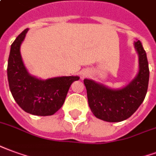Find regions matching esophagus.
Instances as JSON below:
<instances>
[{
    "label": "esophagus",
    "instance_id": "1",
    "mask_svg": "<svg viewBox=\"0 0 156 156\" xmlns=\"http://www.w3.org/2000/svg\"><path fill=\"white\" fill-rule=\"evenodd\" d=\"M82 77H83H83H85V73H83V74L82 75Z\"/></svg>",
    "mask_w": 156,
    "mask_h": 156
}]
</instances>
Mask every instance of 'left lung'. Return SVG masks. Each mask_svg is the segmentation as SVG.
<instances>
[{
	"label": "left lung",
	"mask_w": 156,
	"mask_h": 156,
	"mask_svg": "<svg viewBox=\"0 0 156 156\" xmlns=\"http://www.w3.org/2000/svg\"><path fill=\"white\" fill-rule=\"evenodd\" d=\"M134 45L139 55V72L125 87L112 89L91 79L83 80L90 109L98 119L108 122L127 119L146 98L150 77L148 60L140 41L137 40Z\"/></svg>",
	"instance_id": "obj_1"
}]
</instances>
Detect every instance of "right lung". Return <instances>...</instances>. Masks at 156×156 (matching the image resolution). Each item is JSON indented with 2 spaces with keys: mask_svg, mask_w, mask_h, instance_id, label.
Instances as JSON below:
<instances>
[{
  "mask_svg": "<svg viewBox=\"0 0 156 156\" xmlns=\"http://www.w3.org/2000/svg\"><path fill=\"white\" fill-rule=\"evenodd\" d=\"M28 29L17 36L10 46L8 58L9 87L15 101L23 110L35 116H51L63 106L71 84L78 76L56 77L42 80L31 76L24 65L20 44Z\"/></svg>",
  "mask_w": 156,
  "mask_h": 156,
  "instance_id": "add662e5",
  "label": "right lung"
}]
</instances>
